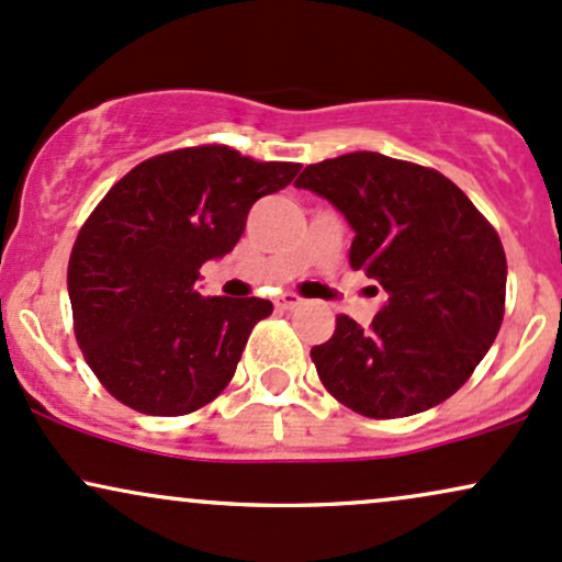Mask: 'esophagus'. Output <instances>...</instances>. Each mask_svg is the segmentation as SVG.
I'll list each match as a JSON object with an SVG mask.
<instances>
[{
  "label": "esophagus",
  "mask_w": 562,
  "mask_h": 562,
  "mask_svg": "<svg viewBox=\"0 0 562 562\" xmlns=\"http://www.w3.org/2000/svg\"><path fill=\"white\" fill-rule=\"evenodd\" d=\"M301 303H303V301H301L295 293H285V295H280V299L274 301V306L282 308V312H290V308H299Z\"/></svg>",
  "instance_id": "obj_1"
}]
</instances>
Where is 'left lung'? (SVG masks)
Masks as SVG:
<instances>
[{"label": "left lung", "mask_w": 562, "mask_h": 562, "mask_svg": "<svg viewBox=\"0 0 562 562\" xmlns=\"http://www.w3.org/2000/svg\"><path fill=\"white\" fill-rule=\"evenodd\" d=\"M295 187L344 214L351 269L389 295L370 327L338 317L333 338L312 348L325 389L375 420L441 404L473 375L505 317L499 235L443 173L380 153L306 166Z\"/></svg>", "instance_id": "8db88e82"}]
</instances>
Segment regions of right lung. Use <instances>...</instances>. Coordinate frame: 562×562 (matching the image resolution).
Masks as SVG:
<instances>
[{
	"mask_svg": "<svg viewBox=\"0 0 562 562\" xmlns=\"http://www.w3.org/2000/svg\"><path fill=\"white\" fill-rule=\"evenodd\" d=\"M299 164L224 145L134 166L87 218L68 261L74 330L100 383L142 415L195 412L227 389L263 299L200 295V267L240 240L250 205Z\"/></svg>",
	"mask_w": 562,
	"mask_h": 562,
	"instance_id": "obj_1",
	"label": "right lung"
}]
</instances>
